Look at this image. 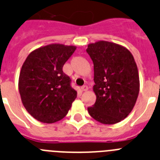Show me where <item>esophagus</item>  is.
<instances>
[{"instance_id":"34e87169","label":"esophagus","mask_w":160,"mask_h":160,"mask_svg":"<svg viewBox=\"0 0 160 160\" xmlns=\"http://www.w3.org/2000/svg\"><path fill=\"white\" fill-rule=\"evenodd\" d=\"M88 89V86L86 85H83L81 87V90L83 91V92H85V91H87Z\"/></svg>"}]
</instances>
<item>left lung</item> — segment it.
<instances>
[{
    "label": "left lung",
    "instance_id": "left-lung-1",
    "mask_svg": "<svg viewBox=\"0 0 160 160\" xmlns=\"http://www.w3.org/2000/svg\"><path fill=\"white\" fill-rule=\"evenodd\" d=\"M94 64L93 92L96 100L88 108L90 116L103 124H115L130 114L139 92L136 63L128 48L100 41L86 49Z\"/></svg>",
    "mask_w": 160,
    "mask_h": 160
}]
</instances>
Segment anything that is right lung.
I'll return each mask as SVG.
<instances>
[{"label": "right lung", "instance_id": "right-lung-1", "mask_svg": "<svg viewBox=\"0 0 160 160\" xmlns=\"http://www.w3.org/2000/svg\"><path fill=\"white\" fill-rule=\"evenodd\" d=\"M77 47L61 44L42 46L32 52L20 72L18 88L27 112L42 123L62 119L77 98L63 66Z\"/></svg>", "mask_w": 160, "mask_h": 160}]
</instances>
